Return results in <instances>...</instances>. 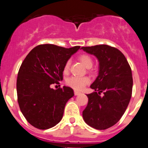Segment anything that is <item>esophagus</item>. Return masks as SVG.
Instances as JSON below:
<instances>
[{
    "instance_id": "34e87169",
    "label": "esophagus",
    "mask_w": 148,
    "mask_h": 148,
    "mask_svg": "<svg viewBox=\"0 0 148 148\" xmlns=\"http://www.w3.org/2000/svg\"><path fill=\"white\" fill-rule=\"evenodd\" d=\"M74 94H75V95H79V94H81V92H78V91H76V90H75V91H74Z\"/></svg>"
}]
</instances>
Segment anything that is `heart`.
<instances>
[{"label":"heart","mask_w":148,"mask_h":148,"mask_svg":"<svg viewBox=\"0 0 148 148\" xmlns=\"http://www.w3.org/2000/svg\"><path fill=\"white\" fill-rule=\"evenodd\" d=\"M78 59L86 67L90 68L92 66V58L89 55L87 54H82L78 57ZM70 61H66L64 65V72L67 73L70 70ZM66 84L69 87H72L73 89L75 90H82L84 88L85 86L90 83V79L88 77H77L73 76L69 78L66 82Z\"/></svg>","instance_id":"heart-1"}]
</instances>
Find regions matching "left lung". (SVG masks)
I'll use <instances>...</instances> for the list:
<instances>
[{"label":"left lung","instance_id":"left-lung-1","mask_svg":"<svg viewBox=\"0 0 148 148\" xmlns=\"http://www.w3.org/2000/svg\"><path fill=\"white\" fill-rule=\"evenodd\" d=\"M99 61V73L87 94L88 103L83 111L87 125L105 130L118 122L127 108L133 90L131 68L121 51L106 44L82 47ZM103 92V95L100 93Z\"/></svg>","mask_w":148,"mask_h":148}]
</instances>
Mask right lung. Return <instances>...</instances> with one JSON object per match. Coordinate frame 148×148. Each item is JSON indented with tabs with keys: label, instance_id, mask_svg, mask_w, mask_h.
<instances>
[{
	"label": "right lung",
	"instance_id": "obj_1",
	"mask_svg": "<svg viewBox=\"0 0 148 148\" xmlns=\"http://www.w3.org/2000/svg\"><path fill=\"white\" fill-rule=\"evenodd\" d=\"M80 46L65 48L40 44L30 51L22 62L17 78V95L20 110L35 127L47 130L61 120L67 101L74 95L69 87L51 88L63 79L65 62Z\"/></svg>",
	"mask_w": 148,
	"mask_h": 148
}]
</instances>
